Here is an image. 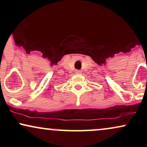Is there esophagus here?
Returning a JSON list of instances; mask_svg holds the SVG:
<instances>
[{"label": "esophagus", "mask_w": 147, "mask_h": 147, "mask_svg": "<svg viewBox=\"0 0 147 147\" xmlns=\"http://www.w3.org/2000/svg\"><path fill=\"white\" fill-rule=\"evenodd\" d=\"M75 73L76 74H78V75H79V74H81V70H75Z\"/></svg>", "instance_id": "1"}]
</instances>
